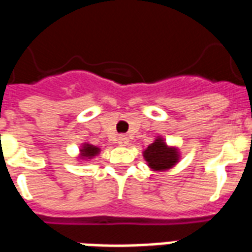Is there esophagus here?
<instances>
[{
    "mask_svg": "<svg viewBox=\"0 0 252 252\" xmlns=\"http://www.w3.org/2000/svg\"><path fill=\"white\" fill-rule=\"evenodd\" d=\"M128 143H129V140L126 139V136H119L118 137L119 145H123V147H124V145H128Z\"/></svg>",
    "mask_w": 252,
    "mask_h": 252,
    "instance_id": "obj_1",
    "label": "esophagus"
}]
</instances>
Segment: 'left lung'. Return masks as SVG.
Returning a JSON list of instances; mask_svg holds the SVG:
<instances>
[{"label": "left lung", "instance_id": "left-lung-1", "mask_svg": "<svg viewBox=\"0 0 252 252\" xmlns=\"http://www.w3.org/2000/svg\"><path fill=\"white\" fill-rule=\"evenodd\" d=\"M147 165L153 172H165L178 164L181 153L177 147H170L162 136H156L153 143L143 151Z\"/></svg>", "mask_w": 252, "mask_h": 252}]
</instances>
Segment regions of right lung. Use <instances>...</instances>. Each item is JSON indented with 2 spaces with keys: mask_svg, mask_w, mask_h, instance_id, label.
Instances as JSON below:
<instances>
[{
  "mask_svg": "<svg viewBox=\"0 0 252 252\" xmlns=\"http://www.w3.org/2000/svg\"><path fill=\"white\" fill-rule=\"evenodd\" d=\"M100 153V148L92 145L90 143H83L79 148V155H78V160L80 161H90L91 158L96 157Z\"/></svg>",
  "mask_w": 252,
  "mask_h": 252,
  "instance_id": "right-lung-1",
  "label": "right lung"
}]
</instances>
